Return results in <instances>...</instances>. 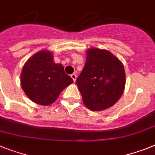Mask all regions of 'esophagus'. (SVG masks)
<instances>
[{
  "label": "esophagus",
  "instance_id": "1",
  "mask_svg": "<svg viewBox=\"0 0 155 155\" xmlns=\"http://www.w3.org/2000/svg\"><path fill=\"white\" fill-rule=\"evenodd\" d=\"M71 78H72L73 80H74V81H76L77 75L75 74H72L71 75Z\"/></svg>",
  "mask_w": 155,
  "mask_h": 155
}]
</instances>
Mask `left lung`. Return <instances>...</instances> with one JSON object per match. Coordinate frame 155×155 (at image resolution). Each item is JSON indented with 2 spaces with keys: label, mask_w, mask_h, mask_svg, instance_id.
Here are the masks:
<instances>
[{
  "label": "left lung",
  "mask_w": 155,
  "mask_h": 155,
  "mask_svg": "<svg viewBox=\"0 0 155 155\" xmlns=\"http://www.w3.org/2000/svg\"><path fill=\"white\" fill-rule=\"evenodd\" d=\"M76 84L87 108L93 111L104 110L114 105L125 90L123 63L107 50L89 48Z\"/></svg>",
  "instance_id": "8db88e82"
}]
</instances>
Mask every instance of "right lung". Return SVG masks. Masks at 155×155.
<instances>
[{
  "mask_svg": "<svg viewBox=\"0 0 155 155\" xmlns=\"http://www.w3.org/2000/svg\"><path fill=\"white\" fill-rule=\"evenodd\" d=\"M21 86L26 95L39 105L53 104L66 87L74 82L64 72L61 63H55L50 51L42 50L26 62L21 72Z\"/></svg>",
  "mask_w": 155,
  "mask_h": 155,
  "instance_id": "1",
  "label": "right lung"
}]
</instances>
